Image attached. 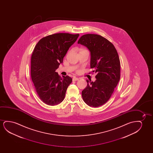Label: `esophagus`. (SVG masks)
I'll return each mask as SVG.
<instances>
[{
	"label": "esophagus",
	"mask_w": 153,
	"mask_h": 153,
	"mask_svg": "<svg viewBox=\"0 0 153 153\" xmlns=\"http://www.w3.org/2000/svg\"><path fill=\"white\" fill-rule=\"evenodd\" d=\"M79 80V78L77 77H74L73 78V81H77V80Z\"/></svg>",
	"instance_id": "1"
}]
</instances>
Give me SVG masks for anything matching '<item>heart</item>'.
<instances>
[{
  "instance_id": "obj_1",
  "label": "heart",
  "mask_w": 153,
  "mask_h": 153,
  "mask_svg": "<svg viewBox=\"0 0 153 153\" xmlns=\"http://www.w3.org/2000/svg\"><path fill=\"white\" fill-rule=\"evenodd\" d=\"M83 50H85V49H83V48H82V49H80V51H82Z\"/></svg>"
}]
</instances>
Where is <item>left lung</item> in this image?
<instances>
[{
    "label": "left lung",
    "mask_w": 153,
    "mask_h": 153,
    "mask_svg": "<svg viewBox=\"0 0 153 153\" xmlns=\"http://www.w3.org/2000/svg\"><path fill=\"white\" fill-rule=\"evenodd\" d=\"M78 43L90 51V68L97 74L95 82L86 80L87 86L82 91V97L89 106L99 107L109 100L120 79L117 51L112 43L98 34L83 35Z\"/></svg>",
    "instance_id": "left-lung-1"
}]
</instances>
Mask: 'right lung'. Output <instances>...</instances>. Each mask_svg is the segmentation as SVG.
Segmentation results:
<instances>
[{"instance_id":"right-lung-1","label":"right lung","mask_w":153,"mask_h":153,"mask_svg":"<svg viewBox=\"0 0 153 153\" xmlns=\"http://www.w3.org/2000/svg\"><path fill=\"white\" fill-rule=\"evenodd\" d=\"M79 34L55 33L38 42L32 54L31 76L40 99L45 104L55 105L62 102L72 82L68 76L61 77L55 71Z\"/></svg>"}]
</instances>
